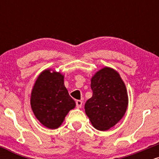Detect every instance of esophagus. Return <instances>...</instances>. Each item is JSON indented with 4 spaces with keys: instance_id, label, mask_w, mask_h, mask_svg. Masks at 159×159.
Masks as SVG:
<instances>
[{
    "instance_id": "34e87169",
    "label": "esophagus",
    "mask_w": 159,
    "mask_h": 159,
    "mask_svg": "<svg viewBox=\"0 0 159 159\" xmlns=\"http://www.w3.org/2000/svg\"><path fill=\"white\" fill-rule=\"evenodd\" d=\"M82 104H83V102H82L81 100H77V101H76V107H77L78 108H80V107H81L82 106Z\"/></svg>"
}]
</instances>
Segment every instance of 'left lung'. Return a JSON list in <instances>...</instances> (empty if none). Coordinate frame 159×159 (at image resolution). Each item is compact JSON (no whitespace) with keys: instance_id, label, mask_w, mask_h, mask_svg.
<instances>
[{"instance_id":"1","label":"left lung","mask_w":159,"mask_h":159,"mask_svg":"<svg viewBox=\"0 0 159 159\" xmlns=\"http://www.w3.org/2000/svg\"><path fill=\"white\" fill-rule=\"evenodd\" d=\"M93 96L85 103L87 116L95 129L107 131L114 126L126 112L129 98L120 74L104 67L91 78Z\"/></svg>"}]
</instances>
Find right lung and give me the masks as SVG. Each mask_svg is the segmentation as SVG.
Returning <instances> with one entry per match:
<instances>
[{"label":"right lung","instance_id":"1","mask_svg":"<svg viewBox=\"0 0 159 159\" xmlns=\"http://www.w3.org/2000/svg\"><path fill=\"white\" fill-rule=\"evenodd\" d=\"M30 105L40 123L50 129L59 128L66 116L75 107L64 85V75L52 69H45L36 80Z\"/></svg>","mask_w":159,"mask_h":159}]
</instances>
